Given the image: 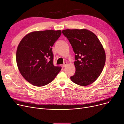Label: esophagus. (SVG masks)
I'll list each match as a JSON object with an SVG mask.
<instances>
[{"instance_id": "esophagus-1", "label": "esophagus", "mask_w": 124, "mask_h": 124, "mask_svg": "<svg viewBox=\"0 0 124 124\" xmlns=\"http://www.w3.org/2000/svg\"><path fill=\"white\" fill-rule=\"evenodd\" d=\"M67 62H65L63 63L62 66H63V67H65L67 66Z\"/></svg>"}]
</instances>
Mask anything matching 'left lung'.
Segmentation results:
<instances>
[{
	"label": "left lung",
	"mask_w": 124,
	"mask_h": 124,
	"mask_svg": "<svg viewBox=\"0 0 124 124\" xmlns=\"http://www.w3.org/2000/svg\"><path fill=\"white\" fill-rule=\"evenodd\" d=\"M62 33L75 54V74L70 77L81 86L90 85L100 75L105 65V52L95 33L86 29H65Z\"/></svg>",
	"instance_id": "left-lung-1"
}]
</instances>
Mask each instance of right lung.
<instances>
[{"label":"right lung","instance_id":"obj_1","mask_svg":"<svg viewBox=\"0 0 124 124\" xmlns=\"http://www.w3.org/2000/svg\"><path fill=\"white\" fill-rule=\"evenodd\" d=\"M60 30L33 31L20 42L16 62L22 76L28 82L43 86L52 81L62 67L53 65L52 46L61 36Z\"/></svg>","mask_w":124,"mask_h":124}]
</instances>
